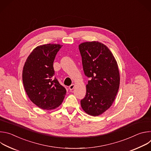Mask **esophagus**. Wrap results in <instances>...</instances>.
Returning <instances> with one entry per match:
<instances>
[{"instance_id": "esophagus-1", "label": "esophagus", "mask_w": 151, "mask_h": 151, "mask_svg": "<svg viewBox=\"0 0 151 151\" xmlns=\"http://www.w3.org/2000/svg\"><path fill=\"white\" fill-rule=\"evenodd\" d=\"M75 85L74 84V83H73V84H72L71 85H70L69 86V90H70V91H72L73 90V88H75Z\"/></svg>"}]
</instances>
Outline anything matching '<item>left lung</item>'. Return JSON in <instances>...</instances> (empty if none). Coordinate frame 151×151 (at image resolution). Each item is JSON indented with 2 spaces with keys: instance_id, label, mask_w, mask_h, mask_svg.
Returning <instances> with one entry per match:
<instances>
[{
  "instance_id": "1",
  "label": "left lung",
  "mask_w": 151,
  "mask_h": 151,
  "mask_svg": "<svg viewBox=\"0 0 151 151\" xmlns=\"http://www.w3.org/2000/svg\"><path fill=\"white\" fill-rule=\"evenodd\" d=\"M79 50L84 73L90 78L81 105L88 115L99 116L112 106L118 93L120 83L118 64L109 49L98 41L83 42Z\"/></svg>"
}]
</instances>
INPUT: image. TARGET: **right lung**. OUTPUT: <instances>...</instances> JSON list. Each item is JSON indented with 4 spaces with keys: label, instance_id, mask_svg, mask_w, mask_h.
Instances as JSON below:
<instances>
[{
    "label": "right lung",
    "instance_id": "obj_1",
    "mask_svg": "<svg viewBox=\"0 0 151 151\" xmlns=\"http://www.w3.org/2000/svg\"><path fill=\"white\" fill-rule=\"evenodd\" d=\"M60 44L36 47L27 57L23 70V82L30 100L39 108L54 109L63 102L66 90L54 78L53 63Z\"/></svg>",
    "mask_w": 151,
    "mask_h": 151
}]
</instances>
